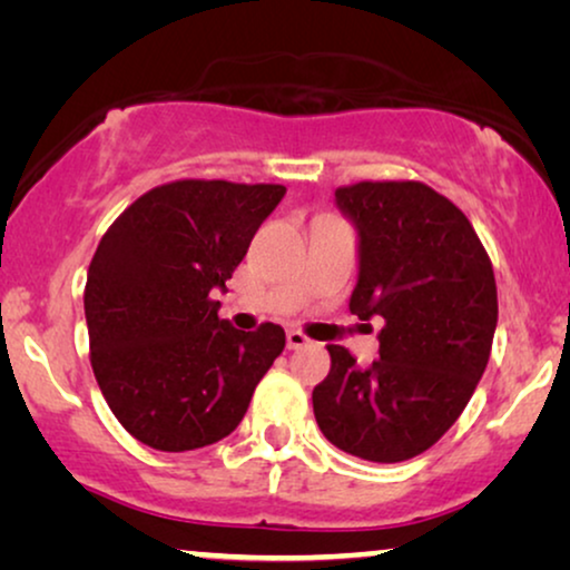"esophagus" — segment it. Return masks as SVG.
I'll list each match as a JSON object with an SVG mask.
<instances>
[{
  "label": "esophagus",
  "instance_id": "obj_1",
  "mask_svg": "<svg viewBox=\"0 0 570 570\" xmlns=\"http://www.w3.org/2000/svg\"><path fill=\"white\" fill-rule=\"evenodd\" d=\"M308 345H311V340L303 332H295V330L287 332V350H303Z\"/></svg>",
  "mask_w": 570,
  "mask_h": 570
}]
</instances>
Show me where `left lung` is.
<instances>
[{
  "label": "left lung",
  "instance_id": "8db88e82",
  "mask_svg": "<svg viewBox=\"0 0 570 570\" xmlns=\"http://www.w3.org/2000/svg\"><path fill=\"white\" fill-rule=\"evenodd\" d=\"M357 230L350 311L384 318L379 361L361 368L330 345L314 389L316 423L334 446L394 464L431 449L485 373L498 324L493 264L472 223L420 181H361L334 191Z\"/></svg>",
  "mask_w": 570,
  "mask_h": 570
}]
</instances>
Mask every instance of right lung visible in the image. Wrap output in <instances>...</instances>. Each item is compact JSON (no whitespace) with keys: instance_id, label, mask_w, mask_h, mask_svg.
Instances as JSON below:
<instances>
[{"instance_id":"right-lung-1","label":"right lung","mask_w":570,"mask_h":570,"mask_svg":"<svg viewBox=\"0 0 570 570\" xmlns=\"http://www.w3.org/2000/svg\"><path fill=\"white\" fill-rule=\"evenodd\" d=\"M279 184L155 186L100 238L85 285L90 363L116 420L158 451L209 446L236 431L285 347L279 324L240 332L217 316Z\"/></svg>"}]
</instances>
